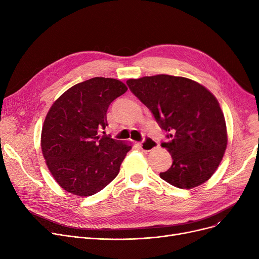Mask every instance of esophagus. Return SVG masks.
Wrapping results in <instances>:
<instances>
[{"label": "esophagus", "mask_w": 259, "mask_h": 259, "mask_svg": "<svg viewBox=\"0 0 259 259\" xmlns=\"http://www.w3.org/2000/svg\"><path fill=\"white\" fill-rule=\"evenodd\" d=\"M139 147L142 149L143 151L149 152V151H152L153 149L157 148L158 145H157V143H156L154 140H152V139H150V138H147L144 142H142V143L139 144Z\"/></svg>", "instance_id": "esophagus-1"}]
</instances>
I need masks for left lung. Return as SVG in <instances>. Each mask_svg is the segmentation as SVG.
Returning <instances> with one entry per match:
<instances>
[{
	"label": "left lung",
	"instance_id": "1",
	"mask_svg": "<svg viewBox=\"0 0 259 259\" xmlns=\"http://www.w3.org/2000/svg\"><path fill=\"white\" fill-rule=\"evenodd\" d=\"M127 85L169 132L161 146L173 162L160 179L187 190L210 180L228 145L226 119L213 93L193 79L168 74L130 78Z\"/></svg>",
	"mask_w": 259,
	"mask_h": 259
}]
</instances>
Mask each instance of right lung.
Masks as SVG:
<instances>
[{
  "label": "right lung",
  "instance_id": "right-lung-1",
  "mask_svg": "<svg viewBox=\"0 0 259 259\" xmlns=\"http://www.w3.org/2000/svg\"><path fill=\"white\" fill-rule=\"evenodd\" d=\"M128 90L119 79L93 77L65 91L45 117L40 148L53 179L65 191L90 196L119 172L131 144L99 134L108 107Z\"/></svg>",
  "mask_w": 259,
  "mask_h": 259
}]
</instances>
